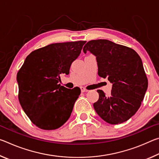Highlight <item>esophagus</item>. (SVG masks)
I'll use <instances>...</instances> for the list:
<instances>
[{
  "label": "esophagus",
  "mask_w": 159,
  "mask_h": 159,
  "mask_svg": "<svg viewBox=\"0 0 159 159\" xmlns=\"http://www.w3.org/2000/svg\"><path fill=\"white\" fill-rule=\"evenodd\" d=\"M80 90H81V92H82V93L87 92V91H88V90L86 89V88H84V87H80Z\"/></svg>",
  "instance_id": "obj_1"
}]
</instances>
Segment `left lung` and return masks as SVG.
<instances>
[{
    "label": "left lung",
    "mask_w": 159,
    "mask_h": 159,
    "mask_svg": "<svg viewBox=\"0 0 159 159\" xmlns=\"http://www.w3.org/2000/svg\"><path fill=\"white\" fill-rule=\"evenodd\" d=\"M96 56L98 75L113 83L111 95L98 90L94 109L110 124L128 120L140 107L148 80L140 57L133 49L104 39L92 40L83 47Z\"/></svg>",
    "instance_id": "left-lung-1"
}]
</instances>
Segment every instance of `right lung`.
<instances>
[{
  "label": "right lung",
  "mask_w": 159,
  "mask_h": 159,
  "mask_svg": "<svg viewBox=\"0 0 159 159\" xmlns=\"http://www.w3.org/2000/svg\"><path fill=\"white\" fill-rule=\"evenodd\" d=\"M85 42L57 43L35 50L18 71L19 101L38 128L55 130L69 118L80 89H68L59 82L61 74H69Z\"/></svg>",
  "instance_id": "obj_1"
}]
</instances>
